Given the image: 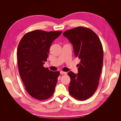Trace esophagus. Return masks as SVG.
<instances>
[{
	"label": "esophagus",
	"mask_w": 121,
	"mask_h": 121,
	"mask_svg": "<svg viewBox=\"0 0 121 121\" xmlns=\"http://www.w3.org/2000/svg\"><path fill=\"white\" fill-rule=\"evenodd\" d=\"M60 73L61 74H63V75H67V72H64V71H60Z\"/></svg>",
	"instance_id": "obj_1"
}]
</instances>
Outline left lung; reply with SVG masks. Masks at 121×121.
I'll return each mask as SVG.
<instances>
[{
    "instance_id": "obj_1",
    "label": "left lung",
    "mask_w": 121,
    "mask_h": 121,
    "mask_svg": "<svg viewBox=\"0 0 121 121\" xmlns=\"http://www.w3.org/2000/svg\"><path fill=\"white\" fill-rule=\"evenodd\" d=\"M63 35L72 44L75 56L80 59L78 73L68 74L71 78L69 92L79 100L93 95L99 84L104 50L98 36L90 29L78 27L65 31Z\"/></svg>"
}]
</instances>
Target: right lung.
Wrapping results in <instances>:
<instances>
[{
    "mask_svg": "<svg viewBox=\"0 0 121 121\" xmlns=\"http://www.w3.org/2000/svg\"><path fill=\"white\" fill-rule=\"evenodd\" d=\"M61 33L39 30L29 32L18 45L17 55L20 76L27 92L36 99H47L54 93L60 73L50 71L43 64L52 43Z\"/></svg>",
    "mask_w": 121,
    "mask_h": 121,
    "instance_id": "right-lung-1",
    "label": "right lung"
}]
</instances>
